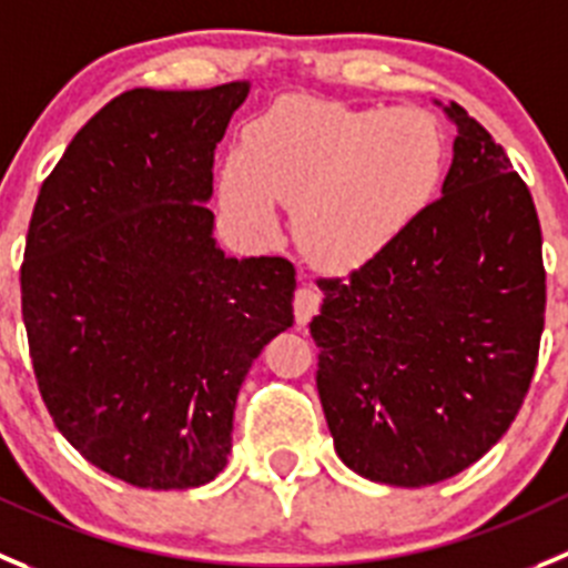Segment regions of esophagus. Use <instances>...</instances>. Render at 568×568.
Returning <instances> with one entry per match:
<instances>
[{
	"label": "esophagus",
	"instance_id": "obj_1",
	"mask_svg": "<svg viewBox=\"0 0 568 568\" xmlns=\"http://www.w3.org/2000/svg\"><path fill=\"white\" fill-rule=\"evenodd\" d=\"M322 305V296L320 291L314 288V285H302V288H296L294 294V316L300 325H305V322H311V316L320 311Z\"/></svg>",
	"mask_w": 568,
	"mask_h": 568
}]
</instances>
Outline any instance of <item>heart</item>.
<instances>
[{"instance_id":"1","label":"heart","mask_w":568,"mask_h":568,"mask_svg":"<svg viewBox=\"0 0 568 568\" xmlns=\"http://www.w3.org/2000/svg\"><path fill=\"white\" fill-rule=\"evenodd\" d=\"M445 156L443 125L426 109L288 98L246 125L241 153L221 173V204L254 235L274 230L272 201L288 206L311 263L356 268L420 219Z\"/></svg>"}]
</instances>
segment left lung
<instances>
[{
	"label": "left lung",
	"mask_w": 568,
	"mask_h": 568,
	"mask_svg": "<svg viewBox=\"0 0 568 568\" xmlns=\"http://www.w3.org/2000/svg\"><path fill=\"white\" fill-rule=\"evenodd\" d=\"M439 199L325 294L311 336L336 454L364 479L423 487L485 457L538 364L547 274L527 184L463 105Z\"/></svg>",
	"instance_id": "left-lung-1"
}]
</instances>
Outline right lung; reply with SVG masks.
I'll use <instances>...</instances> for the list:
<instances>
[{"label":"right lung","mask_w":568,"mask_h":568,"mask_svg":"<svg viewBox=\"0 0 568 568\" xmlns=\"http://www.w3.org/2000/svg\"><path fill=\"white\" fill-rule=\"evenodd\" d=\"M248 81L131 89L41 184L21 316L55 428L109 476L151 490L212 481L248 367L294 322L283 257L215 241V145Z\"/></svg>","instance_id":"obj_1"}]
</instances>
